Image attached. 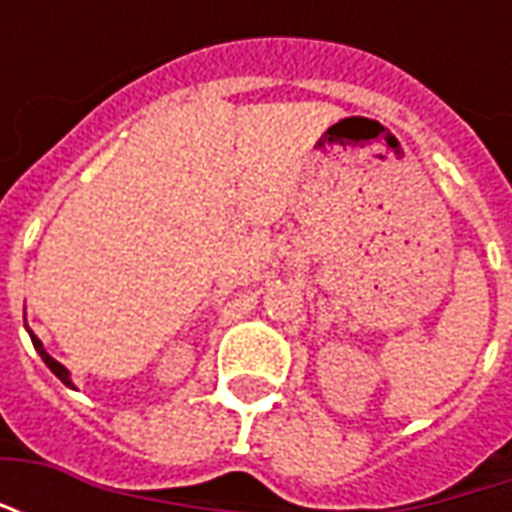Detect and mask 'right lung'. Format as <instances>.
I'll return each mask as SVG.
<instances>
[{"instance_id":"right-lung-1","label":"right lung","mask_w":512,"mask_h":512,"mask_svg":"<svg viewBox=\"0 0 512 512\" xmlns=\"http://www.w3.org/2000/svg\"><path fill=\"white\" fill-rule=\"evenodd\" d=\"M32 345H35V351H38V354H40V359H43V362L49 365L51 373H54V376L60 378V381H62V384H65V386H71V376H68V370H65V367H62L60 362L54 359V356L46 354V348H43V343H40V340H38V337H35V334H32Z\"/></svg>"}]
</instances>
